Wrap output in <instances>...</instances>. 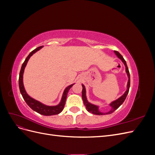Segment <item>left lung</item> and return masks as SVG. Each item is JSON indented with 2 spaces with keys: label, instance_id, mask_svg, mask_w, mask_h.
<instances>
[{
  "label": "left lung",
  "instance_id": "8db88e82",
  "mask_svg": "<svg viewBox=\"0 0 155 155\" xmlns=\"http://www.w3.org/2000/svg\"><path fill=\"white\" fill-rule=\"evenodd\" d=\"M114 53L115 54L117 55V57H118L120 59H121V61L123 62V63L124 64L125 67V72L127 73V75L128 76V82H127V90L125 92V93L124 94L120 96L118 99L112 101L110 104H109V105L111 107V109L107 112H105V113H104V112H101V111H100L99 110V107L97 105H94L91 104L90 102H88L87 100V98L86 96V89H85V87L84 86L83 84H82V87H83V90H82V99L84 103V105H85V107H86V109L87 110V111H88L89 112H91V113L93 114H96V115H104V114H110L111 113H112L114 110H116L118 108L123 104L124 101H125V98L127 96L128 93H129V87H130V74L129 72V69L127 67V65L126 61H125V59H124V58L122 57V55H121L118 51H114Z\"/></svg>",
  "mask_w": 155,
  "mask_h": 155
}]
</instances>
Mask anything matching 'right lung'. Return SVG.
Instances as JSON below:
<instances>
[{
    "label": "right lung",
    "instance_id": "obj_1",
    "mask_svg": "<svg viewBox=\"0 0 155 155\" xmlns=\"http://www.w3.org/2000/svg\"><path fill=\"white\" fill-rule=\"evenodd\" d=\"M43 47V46H39V47L37 48L35 50H33L32 51H31L30 54L28 55V57L26 58L25 62L22 63L21 71H20V74H19V78H18V86H19L20 92L22 96L23 99L25 100L27 105H28L32 110H34V111L38 112L39 114L44 115V116L56 115V114H59L60 112H61L62 110H63L68 91L70 90V88H71L74 85L75 83L72 84V85L68 86L66 88L64 89L62 97H61V100L60 103L58 105H54V106L46 105L43 104H42V103H41L40 101L31 97L26 93L25 87H24V84H23V74H24L25 68L26 66L28 61L29 59L30 58V57L33 54H35L36 51H39Z\"/></svg>",
    "mask_w": 155,
    "mask_h": 155
}]
</instances>
